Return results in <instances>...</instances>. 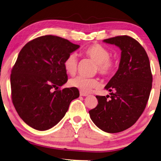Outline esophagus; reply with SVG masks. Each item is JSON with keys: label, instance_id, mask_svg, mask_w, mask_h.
Returning a JSON list of instances; mask_svg holds the SVG:
<instances>
[{"label": "esophagus", "instance_id": "obj_1", "mask_svg": "<svg viewBox=\"0 0 161 161\" xmlns=\"http://www.w3.org/2000/svg\"><path fill=\"white\" fill-rule=\"evenodd\" d=\"M80 95L81 96H88V93H85V92H83V91H80Z\"/></svg>", "mask_w": 161, "mask_h": 161}]
</instances>
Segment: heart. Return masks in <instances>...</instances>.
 <instances>
[{
	"mask_svg": "<svg viewBox=\"0 0 161 161\" xmlns=\"http://www.w3.org/2000/svg\"><path fill=\"white\" fill-rule=\"evenodd\" d=\"M83 55L91 59L96 64L95 71L101 76L109 78L114 74L117 68V63L114 59L110 58V52L105 47L99 44H93L88 46L83 50ZM64 68L71 75L76 73L78 68V60L75 53H70L63 62ZM70 85L83 92H88L98 86L96 78L77 76L70 80Z\"/></svg>",
	"mask_w": 161,
	"mask_h": 161,
	"instance_id": "obj_1",
	"label": "heart"
}]
</instances>
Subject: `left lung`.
Segmentation results:
<instances>
[{
  "label": "left lung",
  "instance_id": "1",
  "mask_svg": "<svg viewBox=\"0 0 161 161\" xmlns=\"http://www.w3.org/2000/svg\"><path fill=\"white\" fill-rule=\"evenodd\" d=\"M103 42L120 48L121 60L117 72L105 86L111 96H96L98 104L89 114L99 129L117 133L132 127L144 112L153 75L146 52L136 39L124 35Z\"/></svg>",
  "mask_w": 161,
  "mask_h": 161
}]
</instances>
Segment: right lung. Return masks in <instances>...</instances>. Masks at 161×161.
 Here are the masks:
<instances>
[{"mask_svg":"<svg viewBox=\"0 0 161 161\" xmlns=\"http://www.w3.org/2000/svg\"><path fill=\"white\" fill-rule=\"evenodd\" d=\"M79 47L60 36L45 35L21 49L11 70V99L19 117L31 127L50 129L79 97L78 88L60 89L68 81L63 62Z\"/></svg>","mask_w":161,"mask_h":161,"instance_id":"right-lung-1","label":"right lung"}]
</instances>
